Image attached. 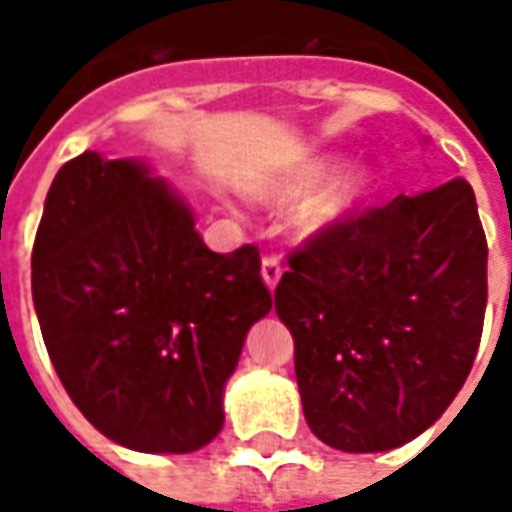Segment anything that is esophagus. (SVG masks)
<instances>
[{
  "label": "esophagus",
  "mask_w": 512,
  "mask_h": 512,
  "mask_svg": "<svg viewBox=\"0 0 512 512\" xmlns=\"http://www.w3.org/2000/svg\"><path fill=\"white\" fill-rule=\"evenodd\" d=\"M279 277H282V263H279L277 255H266L263 257V282L268 288H277Z\"/></svg>",
  "instance_id": "1"
}]
</instances>
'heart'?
<instances>
[{"instance_id":"b5f03b06","label":"heart","mask_w":512,"mask_h":512,"mask_svg":"<svg viewBox=\"0 0 512 512\" xmlns=\"http://www.w3.org/2000/svg\"><path fill=\"white\" fill-rule=\"evenodd\" d=\"M332 169V158H312L307 164H301L293 175L279 183L277 194L282 197H301V194H310L312 189L321 186V180L329 175ZM370 191V175L365 169H351L340 178H334L329 186H323L310 202L307 208L301 211L299 224L304 230H321L329 224L340 222L348 213L356 211V205L365 200V194Z\"/></svg>"}]
</instances>
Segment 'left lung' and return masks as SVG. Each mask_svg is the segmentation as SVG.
Listing matches in <instances>:
<instances>
[{
    "label": "left lung",
    "mask_w": 512,
    "mask_h": 512,
    "mask_svg": "<svg viewBox=\"0 0 512 512\" xmlns=\"http://www.w3.org/2000/svg\"><path fill=\"white\" fill-rule=\"evenodd\" d=\"M274 290L312 433L384 452L461 392L483 337L488 244L469 180L356 208L288 252Z\"/></svg>",
    "instance_id": "obj_1"
}]
</instances>
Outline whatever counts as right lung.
<instances>
[{
    "instance_id": "obj_1",
    "label": "right lung",
    "mask_w": 512,
    "mask_h": 512,
    "mask_svg": "<svg viewBox=\"0 0 512 512\" xmlns=\"http://www.w3.org/2000/svg\"><path fill=\"white\" fill-rule=\"evenodd\" d=\"M32 299L76 408L139 452H194L222 430L224 381L271 310L257 246L211 252L161 180L90 150L51 183Z\"/></svg>"
}]
</instances>
